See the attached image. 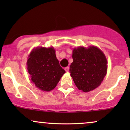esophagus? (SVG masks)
<instances>
[{
    "mask_svg": "<svg viewBox=\"0 0 130 130\" xmlns=\"http://www.w3.org/2000/svg\"><path fill=\"white\" fill-rule=\"evenodd\" d=\"M65 70L66 71V72H68L70 70V67H67L66 68H65Z\"/></svg>",
    "mask_w": 130,
    "mask_h": 130,
    "instance_id": "obj_1",
    "label": "esophagus"
}]
</instances>
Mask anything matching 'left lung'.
Masks as SVG:
<instances>
[{"instance_id": "left-lung-1", "label": "left lung", "mask_w": 130, "mask_h": 130, "mask_svg": "<svg viewBox=\"0 0 130 130\" xmlns=\"http://www.w3.org/2000/svg\"><path fill=\"white\" fill-rule=\"evenodd\" d=\"M73 62L70 65V76L79 90L89 92L100 84L106 75V57L100 49L95 46L73 48Z\"/></svg>"}]
</instances>
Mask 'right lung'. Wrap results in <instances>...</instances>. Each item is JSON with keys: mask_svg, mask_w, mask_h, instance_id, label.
<instances>
[{"mask_svg": "<svg viewBox=\"0 0 130 130\" xmlns=\"http://www.w3.org/2000/svg\"><path fill=\"white\" fill-rule=\"evenodd\" d=\"M27 69L31 83L40 90H53L65 71L59 65L53 47H37L28 56Z\"/></svg>", "mask_w": 130, "mask_h": 130, "instance_id": "right-lung-1", "label": "right lung"}]
</instances>
